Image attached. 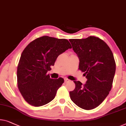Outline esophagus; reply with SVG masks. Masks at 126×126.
Wrapping results in <instances>:
<instances>
[{"label": "esophagus", "instance_id": "esophagus-1", "mask_svg": "<svg viewBox=\"0 0 126 126\" xmlns=\"http://www.w3.org/2000/svg\"><path fill=\"white\" fill-rule=\"evenodd\" d=\"M64 81H65V82H69V81H70V80L68 79H67V78H65V79H64Z\"/></svg>", "mask_w": 126, "mask_h": 126}]
</instances>
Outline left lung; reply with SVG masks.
<instances>
[{"label": "left lung", "mask_w": 126, "mask_h": 126, "mask_svg": "<svg viewBox=\"0 0 126 126\" xmlns=\"http://www.w3.org/2000/svg\"><path fill=\"white\" fill-rule=\"evenodd\" d=\"M74 52L79 58V69L87 79L82 85L74 81L75 88L69 92L70 98L77 106L85 110L98 106L111 89L116 64L108 45L98 37L69 39Z\"/></svg>", "instance_id": "obj_1"}]
</instances>
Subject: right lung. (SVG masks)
I'll return each mask as SVG.
<instances>
[{
	"mask_svg": "<svg viewBox=\"0 0 126 126\" xmlns=\"http://www.w3.org/2000/svg\"><path fill=\"white\" fill-rule=\"evenodd\" d=\"M71 48L67 39L45 35L32 41L23 50L17 70V86L28 104L41 106L55 98L64 79H53L46 74L58 56Z\"/></svg>",
	"mask_w": 126,
	"mask_h": 126,
	"instance_id": "obj_1",
	"label": "right lung"
}]
</instances>
